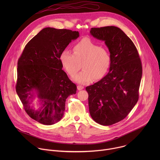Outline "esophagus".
Here are the masks:
<instances>
[{
	"label": "esophagus",
	"mask_w": 160,
	"mask_h": 160,
	"mask_svg": "<svg viewBox=\"0 0 160 160\" xmlns=\"http://www.w3.org/2000/svg\"><path fill=\"white\" fill-rule=\"evenodd\" d=\"M83 88H84V87L82 86V85H78V86H77V89H78V90H81L83 89Z\"/></svg>",
	"instance_id": "34e87169"
}]
</instances>
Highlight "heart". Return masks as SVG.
I'll return each instance as SVG.
<instances>
[{"mask_svg": "<svg viewBox=\"0 0 160 160\" xmlns=\"http://www.w3.org/2000/svg\"><path fill=\"white\" fill-rule=\"evenodd\" d=\"M72 53L64 49L59 55V61L67 73L74 76L82 68L83 70L73 77L80 83H86L102 78L108 72L111 63L109 51L85 38L77 42L73 47Z\"/></svg>", "mask_w": 160, "mask_h": 160, "instance_id": "1", "label": "heart"}]
</instances>
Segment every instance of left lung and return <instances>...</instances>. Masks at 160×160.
I'll use <instances>...</instances> for the list:
<instances>
[{"mask_svg": "<svg viewBox=\"0 0 160 160\" xmlns=\"http://www.w3.org/2000/svg\"><path fill=\"white\" fill-rule=\"evenodd\" d=\"M94 37L104 41L111 57L109 73L86 87L91 117L102 125L123 120L139 99L142 75L141 58L131 39L114 26L92 28Z\"/></svg>", "mask_w": 160, "mask_h": 160, "instance_id": "1", "label": "left lung"}]
</instances>
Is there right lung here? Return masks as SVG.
Segmentation results:
<instances>
[{
  "label": "right lung",
  "instance_id": "1",
  "mask_svg": "<svg viewBox=\"0 0 160 160\" xmlns=\"http://www.w3.org/2000/svg\"><path fill=\"white\" fill-rule=\"evenodd\" d=\"M78 32L45 28L25 45L18 61L16 92L30 118L53 125L62 118L67 98L76 94L77 85L62 70L61 52ZM41 107L35 110L30 103L35 96Z\"/></svg>",
  "mask_w": 160,
  "mask_h": 160
}]
</instances>
